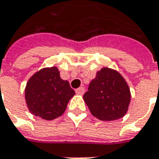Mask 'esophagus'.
Here are the masks:
<instances>
[{"label": "esophagus", "mask_w": 159, "mask_h": 159, "mask_svg": "<svg viewBox=\"0 0 159 159\" xmlns=\"http://www.w3.org/2000/svg\"><path fill=\"white\" fill-rule=\"evenodd\" d=\"M76 93L79 95H83L84 93V87H80L78 89H76Z\"/></svg>", "instance_id": "1"}]
</instances>
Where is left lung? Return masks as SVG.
Returning <instances> with one entry per match:
<instances>
[{
    "mask_svg": "<svg viewBox=\"0 0 159 159\" xmlns=\"http://www.w3.org/2000/svg\"><path fill=\"white\" fill-rule=\"evenodd\" d=\"M83 98L93 116L102 121H113L125 115L131 95L122 75L105 67L97 71Z\"/></svg>",
    "mask_w": 159,
    "mask_h": 159,
    "instance_id": "obj_1",
    "label": "left lung"
}]
</instances>
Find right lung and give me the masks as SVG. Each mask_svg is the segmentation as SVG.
<instances>
[{"instance_id": "right-lung-1", "label": "right lung", "mask_w": 159, "mask_h": 159, "mask_svg": "<svg viewBox=\"0 0 159 159\" xmlns=\"http://www.w3.org/2000/svg\"><path fill=\"white\" fill-rule=\"evenodd\" d=\"M75 95L68 81L61 79L57 67L37 71L28 80L25 87V101L29 111L46 120L61 116Z\"/></svg>"}]
</instances>
